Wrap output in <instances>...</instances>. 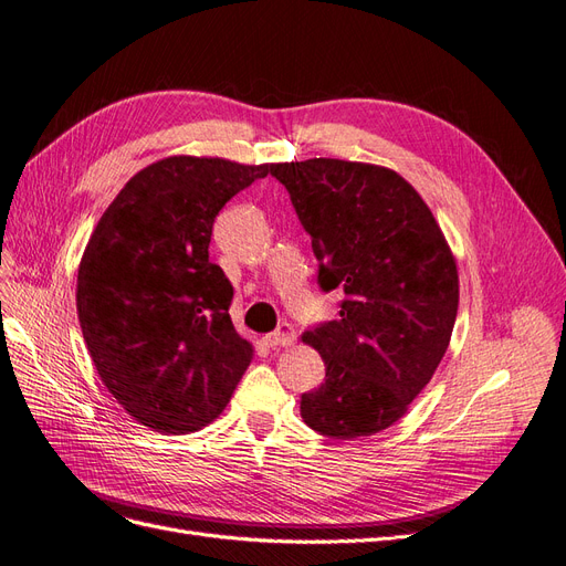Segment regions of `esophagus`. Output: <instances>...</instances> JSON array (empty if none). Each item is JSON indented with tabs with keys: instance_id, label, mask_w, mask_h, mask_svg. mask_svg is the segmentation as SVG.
<instances>
[{
	"instance_id": "obj_1",
	"label": "esophagus",
	"mask_w": 566,
	"mask_h": 566,
	"mask_svg": "<svg viewBox=\"0 0 566 566\" xmlns=\"http://www.w3.org/2000/svg\"><path fill=\"white\" fill-rule=\"evenodd\" d=\"M294 340H296L294 326L286 324V322L280 324L277 332H272V334L265 336V343L270 345V348H289V345H294Z\"/></svg>"
}]
</instances>
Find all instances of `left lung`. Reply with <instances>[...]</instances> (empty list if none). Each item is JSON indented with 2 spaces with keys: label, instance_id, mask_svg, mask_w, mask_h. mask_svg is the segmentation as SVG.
I'll use <instances>...</instances> for the list:
<instances>
[{
  "label": "left lung",
  "instance_id": "left-lung-1",
  "mask_svg": "<svg viewBox=\"0 0 566 566\" xmlns=\"http://www.w3.org/2000/svg\"><path fill=\"white\" fill-rule=\"evenodd\" d=\"M319 261V286L343 289L338 319L303 334L326 367L301 397L303 421L334 440L397 423L449 348L459 270L440 223L388 167L315 157L272 164Z\"/></svg>",
  "mask_w": 566,
  "mask_h": 566
}]
</instances>
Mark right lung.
Instances as JSON below:
<instances>
[{
    "mask_svg": "<svg viewBox=\"0 0 566 566\" xmlns=\"http://www.w3.org/2000/svg\"><path fill=\"white\" fill-rule=\"evenodd\" d=\"M270 167L164 157L119 190L88 237L77 272L82 334L103 386L145 428H205L251 364L209 242L218 211Z\"/></svg>",
    "mask_w": 566,
    "mask_h": 566,
    "instance_id": "right-lung-1",
    "label": "right lung"
}]
</instances>
